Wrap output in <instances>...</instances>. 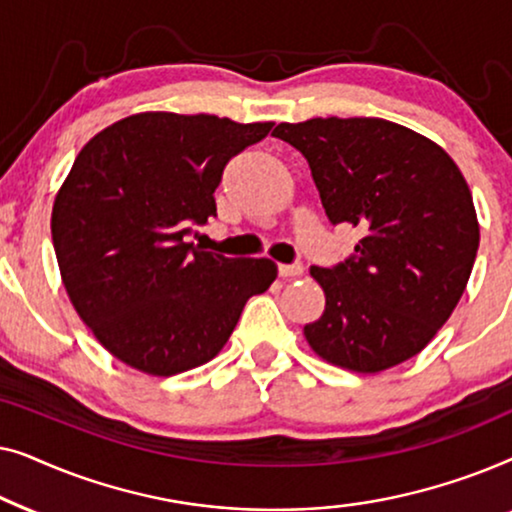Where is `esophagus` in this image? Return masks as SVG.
<instances>
[{"mask_svg": "<svg viewBox=\"0 0 512 512\" xmlns=\"http://www.w3.org/2000/svg\"><path fill=\"white\" fill-rule=\"evenodd\" d=\"M303 265L300 263H279L277 265V272H279V277H300L303 275Z\"/></svg>", "mask_w": 512, "mask_h": 512, "instance_id": "1", "label": "esophagus"}]
</instances>
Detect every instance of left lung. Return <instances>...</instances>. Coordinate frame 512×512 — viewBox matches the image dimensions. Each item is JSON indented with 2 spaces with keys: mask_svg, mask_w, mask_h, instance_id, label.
<instances>
[{
  "mask_svg": "<svg viewBox=\"0 0 512 512\" xmlns=\"http://www.w3.org/2000/svg\"><path fill=\"white\" fill-rule=\"evenodd\" d=\"M272 135L305 156L328 221L363 230L352 256L310 268L326 293L305 326L310 347L356 373L412 359L450 319L478 254L464 174L431 139L384 118H310Z\"/></svg>",
  "mask_w": 512,
  "mask_h": 512,
  "instance_id": "left-lung-1",
  "label": "left lung"
}]
</instances>
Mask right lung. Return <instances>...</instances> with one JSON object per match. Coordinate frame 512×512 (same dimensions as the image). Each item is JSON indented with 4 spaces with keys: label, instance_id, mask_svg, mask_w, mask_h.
I'll return each instance as SVG.
<instances>
[{
    "label": "right lung",
    "instance_id": "right-lung-1",
    "mask_svg": "<svg viewBox=\"0 0 512 512\" xmlns=\"http://www.w3.org/2000/svg\"><path fill=\"white\" fill-rule=\"evenodd\" d=\"M272 123L146 111L95 135L53 205L51 233L69 300L104 349L170 377L214 359L270 258H226L186 242L216 216L223 167Z\"/></svg>",
    "mask_w": 512,
    "mask_h": 512
}]
</instances>
